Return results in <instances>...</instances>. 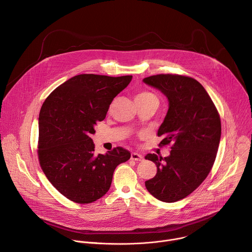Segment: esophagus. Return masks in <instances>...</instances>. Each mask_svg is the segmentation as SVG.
Instances as JSON below:
<instances>
[{
    "mask_svg": "<svg viewBox=\"0 0 252 252\" xmlns=\"http://www.w3.org/2000/svg\"><path fill=\"white\" fill-rule=\"evenodd\" d=\"M130 158H131L132 160H135V161H142V160H143V156L140 155V154H138V153H136V152H132V153L130 154Z\"/></svg>",
    "mask_w": 252,
    "mask_h": 252,
    "instance_id": "34e87169",
    "label": "esophagus"
}]
</instances>
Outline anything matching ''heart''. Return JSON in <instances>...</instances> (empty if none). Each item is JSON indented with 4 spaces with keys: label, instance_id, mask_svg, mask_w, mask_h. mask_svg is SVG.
Instances as JSON below:
<instances>
[{
    "label": "heart",
    "instance_id": "1",
    "mask_svg": "<svg viewBox=\"0 0 252 252\" xmlns=\"http://www.w3.org/2000/svg\"><path fill=\"white\" fill-rule=\"evenodd\" d=\"M135 99H155L157 100L156 96L148 91H142V92H139L136 96H135Z\"/></svg>",
    "mask_w": 252,
    "mask_h": 252
}]
</instances>
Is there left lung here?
Here are the masks:
<instances>
[{
	"label": "left lung",
	"mask_w": 252,
	"mask_h": 252,
	"mask_svg": "<svg viewBox=\"0 0 252 252\" xmlns=\"http://www.w3.org/2000/svg\"><path fill=\"white\" fill-rule=\"evenodd\" d=\"M143 82L168 98L169 109L157 135L163 136L160 147L171 148L168 157L145 156L157 167L145 187L159 201L177 202L194 192L212 170L220 139V118L205 88L192 77L158 74Z\"/></svg>",
	"instance_id": "obj_1"
}]
</instances>
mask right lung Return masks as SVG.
<instances>
[{"mask_svg": "<svg viewBox=\"0 0 252 252\" xmlns=\"http://www.w3.org/2000/svg\"><path fill=\"white\" fill-rule=\"evenodd\" d=\"M132 76L80 74L45 99L38 118L37 155L46 178L72 202L90 204L110 189L116 167L130 158L121 146L96 154L91 134Z\"/></svg>", "mask_w": 252, "mask_h": 252, "instance_id": "right-lung-1", "label": "right lung"}]
</instances>
